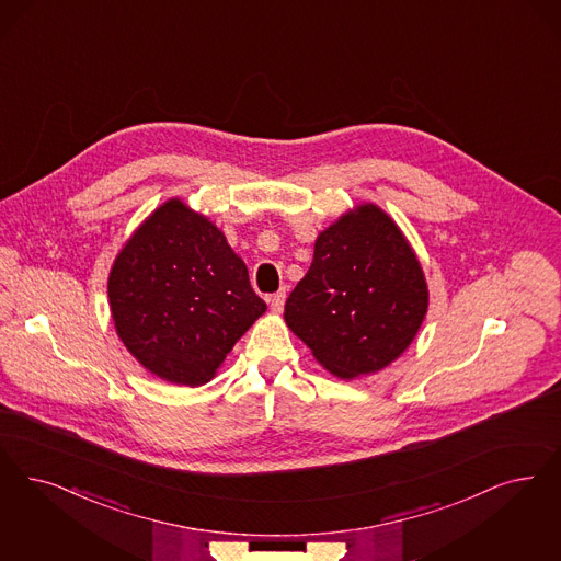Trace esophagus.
Returning a JSON list of instances; mask_svg holds the SVG:
<instances>
[{"label":"esophagus","instance_id":"34e87169","mask_svg":"<svg viewBox=\"0 0 561 561\" xmlns=\"http://www.w3.org/2000/svg\"><path fill=\"white\" fill-rule=\"evenodd\" d=\"M271 310L273 312H282L284 310V302H286V288H282L279 291H275L270 298Z\"/></svg>","mask_w":561,"mask_h":561}]
</instances>
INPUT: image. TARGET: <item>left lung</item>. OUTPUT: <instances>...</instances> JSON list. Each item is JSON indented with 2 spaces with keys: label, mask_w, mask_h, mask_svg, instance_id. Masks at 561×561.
<instances>
[{
  "label": "left lung",
  "mask_w": 561,
  "mask_h": 561,
  "mask_svg": "<svg viewBox=\"0 0 561 561\" xmlns=\"http://www.w3.org/2000/svg\"><path fill=\"white\" fill-rule=\"evenodd\" d=\"M426 309L428 290L416 254L396 221L365 203L319 233L284 319L319 365L340 379H354L402 356Z\"/></svg>",
  "instance_id": "left-lung-1"
}]
</instances>
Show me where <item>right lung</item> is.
<instances>
[{"mask_svg": "<svg viewBox=\"0 0 561 561\" xmlns=\"http://www.w3.org/2000/svg\"><path fill=\"white\" fill-rule=\"evenodd\" d=\"M117 335L163 381H211L233 344L267 310L224 232L180 198L154 209L107 279Z\"/></svg>", "mask_w": 561, "mask_h": 561, "instance_id": "obj_1", "label": "right lung"}]
</instances>
